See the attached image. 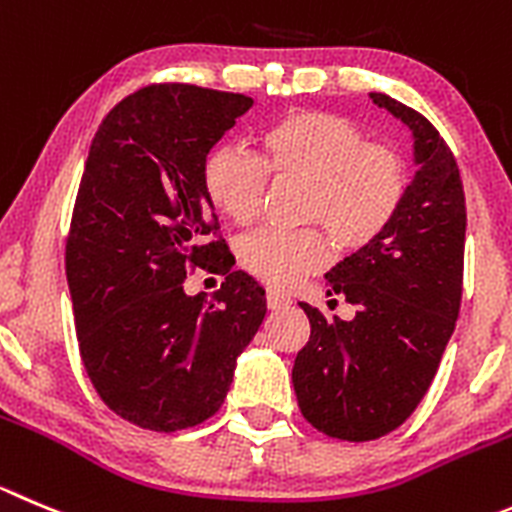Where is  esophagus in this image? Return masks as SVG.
<instances>
[{"instance_id": "obj_1", "label": "esophagus", "mask_w": 512, "mask_h": 512, "mask_svg": "<svg viewBox=\"0 0 512 512\" xmlns=\"http://www.w3.org/2000/svg\"><path fill=\"white\" fill-rule=\"evenodd\" d=\"M285 305H290V295L280 293V290H267V308L270 310H280L285 308Z\"/></svg>"}]
</instances>
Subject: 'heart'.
Wrapping results in <instances>:
<instances>
[{"instance_id":"b5f03b06","label":"heart","mask_w":512,"mask_h":512,"mask_svg":"<svg viewBox=\"0 0 512 512\" xmlns=\"http://www.w3.org/2000/svg\"><path fill=\"white\" fill-rule=\"evenodd\" d=\"M267 176L308 186L305 222L321 224L343 250H361L386 232L407 194V164L396 148L369 143L351 121L323 111L280 118L257 138V156L222 146L202 166L209 204L234 224L260 212ZM237 260L250 275L288 288L328 262L321 229H257L237 245Z\"/></svg>"}]
</instances>
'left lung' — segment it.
<instances>
[{
    "label": "left lung",
    "instance_id": "left-lung-1",
    "mask_svg": "<svg viewBox=\"0 0 512 512\" xmlns=\"http://www.w3.org/2000/svg\"><path fill=\"white\" fill-rule=\"evenodd\" d=\"M371 100L412 131L417 174L386 232L326 272V293L356 305L351 321L300 303L310 338L293 366L303 417L348 442L394 432L424 399L455 331L465 260V191L450 146L409 105Z\"/></svg>",
    "mask_w": 512,
    "mask_h": 512
}]
</instances>
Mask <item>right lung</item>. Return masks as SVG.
<instances>
[{"label": "right lung", "instance_id": "obj_1", "mask_svg": "<svg viewBox=\"0 0 512 512\" xmlns=\"http://www.w3.org/2000/svg\"><path fill=\"white\" fill-rule=\"evenodd\" d=\"M250 108L240 93L148 85L90 143L65 272L85 371L108 409L141 429L212 417L267 313L265 290L212 240L219 222L202 186L207 154ZM189 266L225 275L214 301L185 295Z\"/></svg>", "mask_w": 512, "mask_h": 512}]
</instances>
